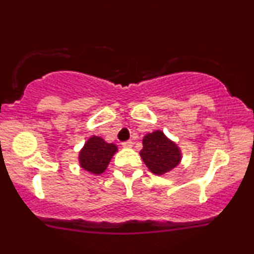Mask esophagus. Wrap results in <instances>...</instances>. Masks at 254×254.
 <instances>
[{"label": "esophagus", "instance_id": "obj_1", "mask_svg": "<svg viewBox=\"0 0 254 254\" xmlns=\"http://www.w3.org/2000/svg\"><path fill=\"white\" fill-rule=\"evenodd\" d=\"M122 145H123L124 148H131V146H132V142H131V140H125V142L122 143Z\"/></svg>", "mask_w": 254, "mask_h": 254}]
</instances>
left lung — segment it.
Returning a JSON list of instances; mask_svg holds the SVG:
<instances>
[{
	"instance_id": "left-lung-1",
	"label": "left lung",
	"mask_w": 254,
	"mask_h": 254,
	"mask_svg": "<svg viewBox=\"0 0 254 254\" xmlns=\"http://www.w3.org/2000/svg\"><path fill=\"white\" fill-rule=\"evenodd\" d=\"M139 154L149 170L156 175L172 170L181 160L179 148L162 131H154L143 138V149Z\"/></svg>"
}]
</instances>
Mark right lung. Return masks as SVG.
Instances as JSON below:
<instances>
[{"label":"right lung","mask_w":254,"mask_h":254,"mask_svg":"<svg viewBox=\"0 0 254 254\" xmlns=\"http://www.w3.org/2000/svg\"><path fill=\"white\" fill-rule=\"evenodd\" d=\"M116 151L115 144H109L100 137H91L79 155L80 166L92 174H102Z\"/></svg>","instance_id":"1"}]
</instances>
